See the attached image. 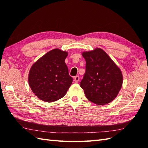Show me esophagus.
<instances>
[{"mask_svg":"<svg viewBox=\"0 0 148 148\" xmlns=\"http://www.w3.org/2000/svg\"><path fill=\"white\" fill-rule=\"evenodd\" d=\"M79 80V77L78 76H76V77H74V81L75 83H78Z\"/></svg>","mask_w":148,"mask_h":148,"instance_id":"obj_1","label":"esophagus"}]
</instances>
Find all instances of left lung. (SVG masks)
<instances>
[{
    "instance_id": "8db88e82",
    "label": "left lung",
    "mask_w": 148,
    "mask_h": 148,
    "mask_svg": "<svg viewBox=\"0 0 148 148\" xmlns=\"http://www.w3.org/2000/svg\"><path fill=\"white\" fill-rule=\"evenodd\" d=\"M86 72L80 82L87 99L97 105H105L117 97L123 83L122 71L107 53L100 48L84 52Z\"/></svg>"
}]
</instances>
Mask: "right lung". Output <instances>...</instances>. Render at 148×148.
<instances>
[{
  "label": "right lung",
  "mask_w": 148,
  "mask_h": 148,
  "mask_svg": "<svg viewBox=\"0 0 148 148\" xmlns=\"http://www.w3.org/2000/svg\"><path fill=\"white\" fill-rule=\"evenodd\" d=\"M68 52L55 49L41 57L31 67L29 85L39 99L47 102L63 97L72 84L65 60Z\"/></svg>",
  "instance_id": "right-lung-1"
}]
</instances>
